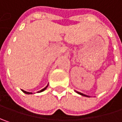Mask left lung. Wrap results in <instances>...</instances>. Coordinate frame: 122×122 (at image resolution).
I'll return each mask as SVG.
<instances>
[{
	"label": "left lung",
	"instance_id": "8db88e82",
	"mask_svg": "<svg viewBox=\"0 0 122 122\" xmlns=\"http://www.w3.org/2000/svg\"><path fill=\"white\" fill-rule=\"evenodd\" d=\"M76 92H77L78 94H79V95H82V96H85V97H90L89 96L86 95L85 94H83V93H81V92H77V91H76Z\"/></svg>",
	"mask_w": 122,
	"mask_h": 122
}]
</instances>
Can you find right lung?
<instances>
[{
  "mask_svg": "<svg viewBox=\"0 0 122 122\" xmlns=\"http://www.w3.org/2000/svg\"><path fill=\"white\" fill-rule=\"evenodd\" d=\"M48 85H49V84L46 85L44 88H43L42 90H39V91H38L37 92H43V91H44L46 89V87H48ZM22 91L24 92V93H25V94H27V95H31V94H32V92H27V91H25V90H22Z\"/></svg>",
  "mask_w": 122,
  "mask_h": 122,
  "instance_id": "right-lung-1",
  "label": "right lung"
}]
</instances>
